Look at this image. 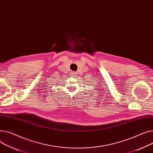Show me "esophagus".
<instances>
[{"label":"esophagus","mask_w":153,"mask_h":153,"mask_svg":"<svg viewBox=\"0 0 153 153\" xmlns=\"http://www.w3.org/2000/svg\"><path fill=\"white\" fill-rule=\"evenodd\" d=\"M76 75H77L76 72H73V73H72V76H73V77H75Z\"/></svg>","instance_id":"obj_1"}]
</instances>
